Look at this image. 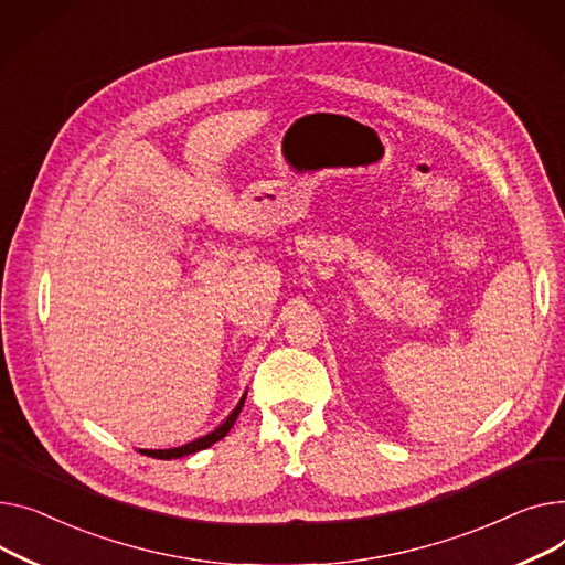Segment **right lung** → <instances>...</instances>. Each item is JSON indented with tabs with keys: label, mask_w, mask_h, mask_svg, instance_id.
Wrapping results in <instances>:
<instances>
[{
	"label": "right lung",
	"mask_w": 565,
	"mask_h": 565,
	"mask_svg": "<svg viewBox=\"0 0 565 565\" xmlns=\"http://www.w3.org/2000/svg\"><path fill=\"white\" fill-rule=\"evenodd\" d=\"M244 402H246V394L242 396V402L237 404V408L232 411L230 417H227L216 430H212V434H207V436H203V438H198V440H193V443H189V445H182V447H173V449H141V454L152 456V458H161V460H171V458H182V456H189V454H195V451L212 447L214 443H218L221 438L227 436V430L232 428V424L237 422V417H239V413H242V408H244Z\"/></svg>",
	"instance_id": "right-lung-1"
}]
</instances>
